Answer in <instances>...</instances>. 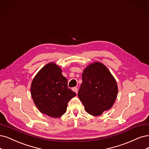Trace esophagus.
I'll return each instance as SVG.
<instances>
[{"instance_id":"esophagus-1","label":"esophagus","mask_w":149,"mask_h":149,"mask_svg":"<svg viewBox=\"0 0 149 149\" xmlns=\"http://www.w3.org/2000/svg\"><path fill=\"white\" fill-rule=\"evenodd\" d=\"M72 90H73V91H74V92L76 93V94H77V92H78L77 88V87H74V88H73Z\"/></svg>"}]
</instances>
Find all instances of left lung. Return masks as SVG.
<instances>
[{"label":"left lung","instance_id":"left-lung-1","mask_svg":"<svg viewBox=\"0 0 149 149\" xmlns=\"http://www.w3.org/2000/svg\"><path fill=\"white\" fill-rule=\"evenodd\" d=\"M117 93V82L106 65L95 62L85 69L78 96L87 113L101 115L113 106Z\"/></svg>","mask_w":149,"mask_h":149}]
</instances>
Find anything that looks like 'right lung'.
<instances>
[{"mask_svg":"<svg viewBox=\"0 0 149 149\" xmlns=\"http://www.w3.org/2000/svg\"><path fill=\"white\" fill-rule=\"evenodd\" d=\"M31 93L38 109L53 118L61 117L66 112L68 104L76 93L68 86V79L62 70L53 63L42 68L33 79Z\"/></svg>","mask_w":149,"mask_h":149,"instance_id":"add662e5","label":"right lung"}]
</instances>
